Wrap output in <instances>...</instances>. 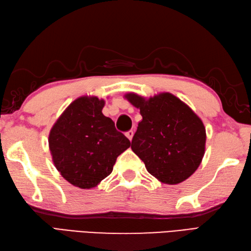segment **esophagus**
Listing matches in <instances>:
<instances>
[{"instance_id": "34e87169", "label": "esophagus", "mask_w": 251, "mask_h": 251, "mask_svg": "<svg viewBox=\"0 0 251 251\" xmlns=\"http://www.w3.org/2000/svg\"><path fill=\"white\" fill-rule=\"evenodd\" d=\"M133 135H134V131H133V130H130V131H127V132L126 133V136L127 138H129L130 140H132Z\"/></svg>"}]
</instances>
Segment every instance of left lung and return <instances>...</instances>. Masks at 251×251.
<instances>
[{
    "label": "left lung",
    "instance_id": "left-lung-1",
    "mask_svg": "<svg viewBox=\"0 0 251 251\" xmlns=\"http://www.w3.org/2000/svg\"><path fill=\"white\" fill-rule=\"evenodd\" d=\"M139 108L142 121L131 148L157 180L178 184L196 172L205 149V127L193 109L173 94L145 99L134 93L125 96Z\"/></svg>",
    "mask_w": 251,
    "mask_h": 251
}]
</instances>
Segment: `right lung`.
Returning a JSON list of instances; mask_svg holds the SVG:
<instances>
[{"mask_svg":"<svg viewBox=\"0 0 251 251\" xmlns=\"http://www.w3.org/2000/svg\"><path fill=\"white\" fill-rule=\"evenodd\" d=\"M104 100L83 96L67 107L49 134L55 167L69 183L83 189L97 186L113 172L118 155L131 146L102 114Z\"/></svg>","mask_w":251,"mask_h":251,"instance_id":"1","label":"right lung"}]
</instances>
